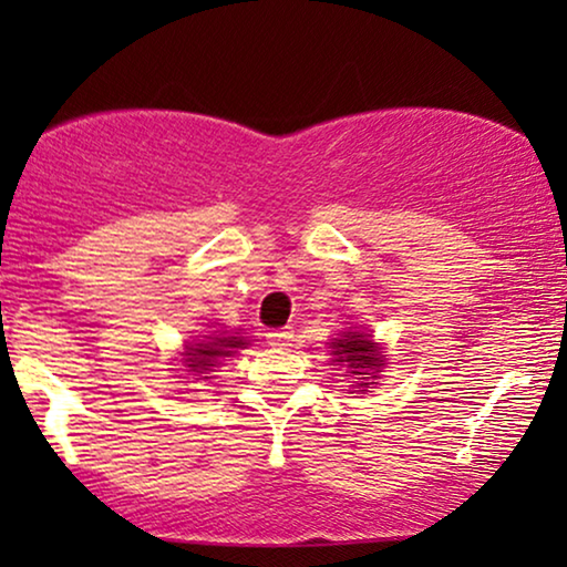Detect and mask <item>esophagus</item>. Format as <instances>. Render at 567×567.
<instances>
[{"label":"esophagus","instance_id":"34e87169","mask_svg":"<svg viewBox=\"0 0 567 567\" xmlns=\"http://www.w3.org/2000/svg\"><path fill=\"white\" fill-rule=\"evenodd\" d=\"M291 340H293V332L291 330H274V332H268V343L274 346V348L291 346Z\"/></svg>","mask_w":567,"mask_h":567}]
</instances>
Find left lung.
Listing matches in <instances>:
<instances>
[{
    "instance_id": "obj_1",
    "label": "left lung",
    "mask_w": 567,
    "mask_h": 567,
    "mask_svg": "<svg viewBox=\"0 0 567 567\" xmlns=\"http://www.w3.org/2000/svg\"><path fill=\"white\" fill-rule=\"evenodd\" d=\"M330 348L332 363H336V367H343L346 374L359 379V382L353 384V392L363 394L369 390V384H377L371 382V379H377V371L384 367V355L382 348L371 340L369 332L346 330L340 332V338L332 340Z\"/></svg>"
}]
</instances>
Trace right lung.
I'll list each match as a JSON object with an SVG mask.
<instances>
[{"mask_svg":"<svg viewBox=\"0 0 567 567\" xmlns=\"http://www.w3.org/2000/svg\"><path fill=\"white\" fill-rule=\"evenodd\" d=\"M247 346H250V340L239 336V332H216V336H204L198 343L185 346L183 367H188V371L196 379H212L206 377L208 371L219 367L221 359H227V355H235L237 348H247Z\"/></svg>","mask_w":567,"mask_h":567,"instance_id":"right-lung-1","label":"right lung"}]
</instances>
